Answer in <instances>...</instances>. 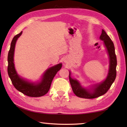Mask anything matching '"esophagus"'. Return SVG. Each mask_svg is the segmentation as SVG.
<instances>
[{
	"label": "esophagus",
	"instance_id": "esophagus-1",
	"mask_svg": "<svg viewBox=\"0 0 127 127\" xmlns=\"http://www.w3.org/2000/svg\"><path fill=\"white\" fill-rule=\"evenodd\" d=\"M64 62H66V61H65V60H64Z\"/></svg>",
	"mask_w": 127,
	"mask_h": 127
}]
</instances>
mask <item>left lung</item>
<instances>
[{"mask_svg": "<svg viewBox=\"0 0 127 127\" xmlns=\"http://www.w3.org/2000/svg\"><path fill=\"white\" fill-rule=\"evenodd\" d=\"M100 38L104 41V44L108 51L109 58H110V68H109L108 75L106 79L104 82L96 86L93 92H90L82 87L78 81L72 78L69 73V78L72 90L74 94L79 97L95 98L100 97L106 93L115 79L117 76L116 67H117V61L113 42L104 30H102V32Z\"/></svg>", "mask_w": 127, "mask_h": 127, "instance_id": "obj_1", "label": "left lung"}]
</instances>
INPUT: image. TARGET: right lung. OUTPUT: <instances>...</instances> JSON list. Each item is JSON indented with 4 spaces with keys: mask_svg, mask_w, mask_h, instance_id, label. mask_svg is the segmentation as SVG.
Segmentation results:
<instances>
[{
    "mask_svg": "<svg viewBox=\"0 0 127 127\" xmlns=\"http://www.w3.org/2000/svg\"><path fill=\"white\" fill-rule=\"evenodd\" d=\"M22 32L21 31L20 33L15 36L11 42L8 55V73L12 84L18 91L30 97H40L48 93L54 77L61 69L62 64H57L46 70L41 82L37 84L30 83L20 78L15 70L13 56L16 41L21 35Z\"/></svg>",
    "mask_w": 127,
    "mask_h": 127,
    "instance_id": "obj_1",
    "label": "right lung"
}]
</instances>
